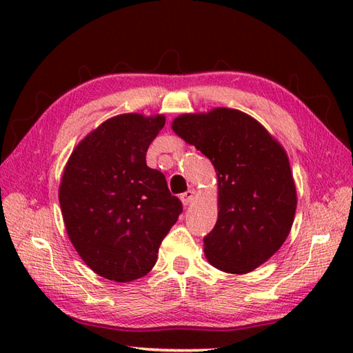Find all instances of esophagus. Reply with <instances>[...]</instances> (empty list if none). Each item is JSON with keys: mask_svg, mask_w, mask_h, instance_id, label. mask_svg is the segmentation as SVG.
I'll use <instances>...</instances> for the list:
<instances>
[{"mask_svg": "<svg viewBox=\"0 0 353 353\" xmlns=\"http://www.w3.org/2000/svg\"><path fill=\"white\" fill-rule=\"evenodd\" d=\"M194 196H196V191L194 190H188L186 192H183V194H181V200H182V203L185 205V206H188L191 201L194 200Z\"/></svg>", "mask_w": 353, "mask_h": 353, "instance_id": "obj_1", "label": "esophagus"}]
</instances>
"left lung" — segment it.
Here are the masks:
<instances>
[{
	"mask_svg": "<svg viewBox=\"0 0 353 353\" xmlns=\"http://www.w3.org/2000/svg\"><path fill=\"white\" fill-rule=\"evenodd\" d=\"M171 127L209 157L219 177V219L203 238L208 261L234 274L264 264L287 239L297 206L282 145L236 109L185 114Z\"/></svg>",
	"mask_w": 353,
	"mask_h": 353,
	"instance_id": "8db88e82",
	"label": "left lung"
}]
</instances>
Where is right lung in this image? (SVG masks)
Instances as JSON below:
<instances>
[{
  "instance_id": "right-lung-1",
  "label": "right lung",
  "mask_w": 353,
  "mask_h": 353,
  "mask_svg": "<svg viewBox=\"0 0 353 353\" xmlns=\"http://www.w3.org/2000/svg\"><path fill=\"white\" fill-rule=\"evenodd\" d=\"M163 125V115L110 118L74 148L65 167L59 201L66 232L86 265L109 281L145 276L182 212L165 176L145 162Z\"/></svg>"
}]
</instances>
